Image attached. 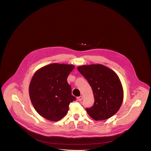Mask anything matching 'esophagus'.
Instances as JSON below:
<instances>
[{
  "label": "esophagus",
  "mask_w": 151,
  "mask_h": 151,
  "mask_svg": "<svg viewBox=\"0 0 151 151\" xmlns=\"http://www.w3.org/2000/svg\"><path fill=\"white\" fill-rule=\"evenodd\" d=\"M82 98H83V97H82V96H79V97H78V98H77V99H78V101H81L82 100Z\"/></svg>",
  "instance_id": "1"
}]
</instances>
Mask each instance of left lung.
I'll use <instances>...</instances> for the list:
<instances>
[{"mask_svg":"<svg viewBox=\"0 0 151 151\" xmlns=\"http://www.w3.org/2000/svg\"><path fill=\"white\" fill-rule=\"evenodd\" d=\"M92 88L95 102L86 108L88 115L96 121L109 119L119 109L123 102L124 91L115 72L108 67L93 64L78 68Z\"/></svg>","mask_w":151,"mask_h":151,"instance_id":"obj_1","label":"left lung"}]
</instances>
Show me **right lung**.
I'll return each mask as SVG.
<instances>
[{
    "label": "right lung",
    "mask_w": 151,
    "mask_h": 151,
    "mask_svg": "<svg viewBox=\"0 0 151 151\" xmlns=\"http://www.w3.org/2000/svg\"><path fill=\"white\" fill-rule=\"evenodd\" d=\"M74 68L72 65L52 63L41 68L33 76L30 98L35 110L44 118L60 120L66 115L70 103L76 99L67 82Z\"/></svg>",
    "instance_id": "obj_1"
}]
</instances>
